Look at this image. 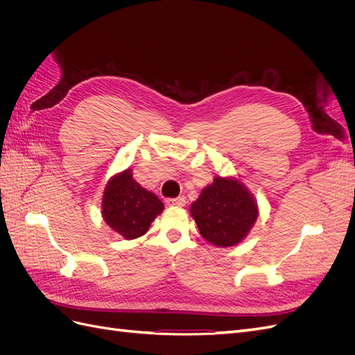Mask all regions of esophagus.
<instances>
[{"label": "esophagus", "instance_id": "34e87169", "mask_svg": "<svg viewBox=\"0 0 355 355\" xmlns=\"http://www.w3.org/2000/svg\"><path fill=\"white\" fill-rule=\"evenodd\" d=\"M167 206H176V207H182L185 206L187 198L185 197H178V198H168L167 201Z\"/></svg>", "mask_w": 355, "mask_h": 355}]
</instances>
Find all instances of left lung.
Instances as JSON below:
<instances>
[{"label": "left lung", "instance_id": "left-lung-1", "mask_svg": "<svg viewBox=\"0 0 355 355\" xmlns=\"http://www.w3.org/2000/svg\"><path fill=\"white\" fill-rule=\"evenodd\" d=\"M191 214L204 240L218 247H231L250 231L257 207L239 180L216 178L192 202Z\"/></svg>", "mask_w": 355, "mask_h": 355}]
</instances>
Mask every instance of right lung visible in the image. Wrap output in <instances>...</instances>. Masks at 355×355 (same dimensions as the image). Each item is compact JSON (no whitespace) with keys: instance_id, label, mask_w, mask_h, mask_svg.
<instances>
[{"instance_id":"1","label":"right lung","mask_w":355,"mask_h":355,"mask_svg":"<svg viewBox=\"0 0 355 355\" xmlns=\"http://www.w3.org/2000/svg\"><path fill=\"white\" fill-rule=\"evenodd\" d=\"M163 209L161 200L133 179L130 168L114 176L103 192V219L125 240L144 235Z\"/></svg>"}]
</instances>
